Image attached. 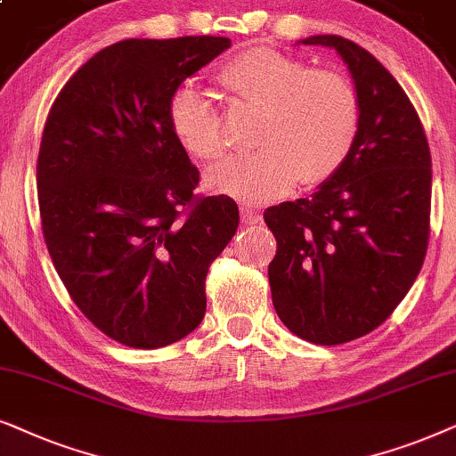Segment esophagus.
<instances>
[{
    "instance_id": "34e87169",
    "label": "esophagus",
    "mask_w": 456,
    "mask_h": 456,
    "mask_svg": "<svg viewBox=\"0 0 456 456\" xmlns=\"http://www.w3.org/2000/svg\"><path fill=\"white\" fill-rule=\"evenodd\" d=\"M241 221L246 224H258L263 221V215H260V210L252 208V206H241Z\"/></svg>"
}]
</instances>
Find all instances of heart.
<instances>
[{
  "mask_svg": "<svg viewBox=\"0 0 456 456\" xmlns=\"http://www.w3.org/2000/svg\"><path fill=\"white\" fill-rule=\"evenodd\" d=\"M216 83L232 104L260 110L256 151L210 173L212 191L244 202L289 193L298 181L314 187L346 165L361 131V100L348 77L311 69L300 58L256 45L227 60ZM168 125L185 154L215 162L224 154L215 108L191 85L168 100Z\"/></svg>",
  "mask_w": 456,
  "mask_h": 456,
  "instance_id": "1",
  "label": "heart"
}]
</instances>
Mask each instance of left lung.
I'll return each mask as SVG.
<instances>
[{"instance_id": "left-lung-1", "label": "left lung", "mask_w": 456, "mask_h": 456, "mask_svg": "<svg viewBox=\"0 0 456 456\" xmlns=\"http://www.w3.org/2000/svg\"><path fill=\"white\" fill-rule=\"evenodd\" d=\"M348 66L361 131L346 165L311 198L265 210L277 240L273 306L291 333L321 346L367 336L400 305L428 252L432 154L404 89L378 58L338 35H313Z\"/></svg>"}]
</instances>
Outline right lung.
Wrapping results in <instances>:
<instances>
[{"instance_id": "1", "label": "right lung", "mask_w": 456, "mask_h": 456, "mask_svg": "<svg viewBox=\"0 0 456 456\" xmlns=\"http://www.w3.org/2000/svg\"><path fill=\"white\" fill-rule=\"evenodd\" d=\"M227 37L125 39L89 58L47 114L37 193L47 252L102 333L162 348L202 323L206 275L238 232L229 196L196 193L168 100Z\"/></svg>"}]
</instances>
